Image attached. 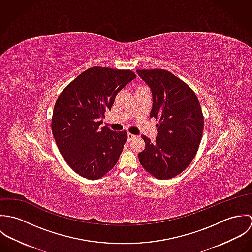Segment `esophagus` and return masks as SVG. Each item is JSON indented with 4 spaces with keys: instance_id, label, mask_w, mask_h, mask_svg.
Segmentation results:
<instances>
[{
    "instance_id": "obj_1",
    "label": "esophagus",
    "mask_w": 252,
    "mask_h": 252,
    "mask_svg": "<svg viewBox=\"0 0 252 252\" xmlns=\"http://www.w3.org/2000/svg\"><path fill=\"white\" fill-rule=\"evenodd\" d=\"M135 138H137V136H135V135H133V134H131V133H128V137H127V139H128V141L130 142V141H132L133 139H135Z\"/></svg>"
}]
</instances>
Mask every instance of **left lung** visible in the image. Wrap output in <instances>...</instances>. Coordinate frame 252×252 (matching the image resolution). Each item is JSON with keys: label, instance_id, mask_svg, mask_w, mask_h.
I'll use <instances>...</instances> for the list:
<instances>
[{"label": "left lung", "instance_id": "8db88e82", "mask_svg": "<svg viewBox=\"0 0 252 252\" xmlns=\"http://www.w3.org/2000/svg\"><path fill=\"white\" fill-rule=\"evenodd\" d=\"M150 87V117L159 120L154 143L142 136L145 147L139 160L151 176L169 180L183 172L194 159L202 140L204 116L194 91L180 78L162 69L137 70Z\"/></svg>", "mask_w": 252, "mask_h": 252}]
</instances>
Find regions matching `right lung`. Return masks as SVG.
Returning a JSON list of instances; mask_svg holds the SVG:
<instances>
[{
	"mask_svg": "<svg viewBox=\"0 0 252 252\" xmlns=\"http://www.w3.org/2000/svg\"><path fill=\"white\" fill-rule=\"evenodd\" d=\"M136 74L130 70L90 68L61 92L51 120L52 134L65 161L77 175L98 180L117 163L127 132L101 127L117 93Z\"/></svg>",
	"mask_w": 252,
	"mask_h": 252,
	"instance_id": "right-lung-1",
	"label": "right lung"
}]
</instances>
